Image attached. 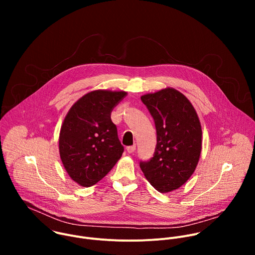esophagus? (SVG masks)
Instances as JSON below:
<instances>
[{
  "label": "esophagus",
  "instance_id": "obj_1",
  "mask_svg": "<svg viewBox=\"0 0 255 255\" xmlns=\"http://www.w3.org/2000/svg\"><path fill=\"white\" fill-rule=\"evenodd\" d=\"M135 149H136V145H131V146L127 147V151L129 153H133L135 151Z\"/></svg>",
  "mask_w": 255,
  "mask_h": 255
}]
</instances>
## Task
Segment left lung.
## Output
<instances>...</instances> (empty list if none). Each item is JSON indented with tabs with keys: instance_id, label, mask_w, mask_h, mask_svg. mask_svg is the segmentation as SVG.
<instances>
[{
	"instance_id": "obj_1",
	"label": "left lung",
	"mask_w": 255,
	"mask_h": 255,
	"mask_svg": "<svg viewBox=\"0 0 255 255\" xmlns=\"http://www.w3.org/2000/svg\"><path fill=\"white\" fill-rule=\"evenodd\" d=\"M156 129L153 156L140 160V168L160 193L178 189L191 177L202 149V128L190 101L174 89L141 97Z\"/></svg>"
}]
</instances>
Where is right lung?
Returning a JSON list of instances; mask_svg holds the SVG:
<instances>
[{"label": "right lung", "mask_w": 255, "mask_h": 255, "mask_svg": "<svg viewBox=\"0 0 255 255\" xmlns=\"http://www.w3.org/2000/svg\"><path fill=\"white\" fill-rule=\"evenodd\" d=\"M125 92L94 91L68 111L59 134V153L65 170L76 183L91 187L122 156L124 146L111 120L113 109Z\"/></svg>", "instance_id": "obj_1"}]
</instances>
